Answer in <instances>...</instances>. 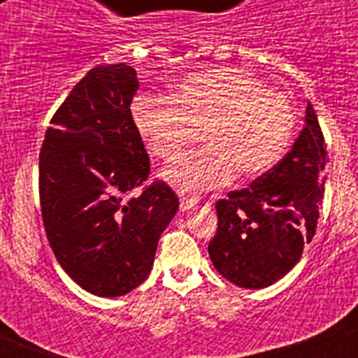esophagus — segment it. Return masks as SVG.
Masks as SVG:
<instances>
[{
	"mask_svg": "<svg viewBox=\"0 0 358 358\" xmlns=\"http://www.w3.org/2000/svg\"><path fill=\"white\" fill-rule=\"evenodd\" d=\"M197 204H199V199H195V197H188V195H182V197L179 199V206H181L182 211L192 210V208H195Z\"/></svg>",
	"mask_w": 358,
	"mask_h": 358,
	"instance_id": "esophagus-1",
	"label": "esophagus"
}]
</instances>
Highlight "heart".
Returning <instances> with one entry per match:
<instances>
[{
    "mask_svg": "<svg viewBox=\"0 0 358 358\" xmlns=\"http://www.w3.org/2000/svg\"><path fill=\"white\" fill-rule=\"evenodd\" d=\"M131 113L147 148L161 159L182 154L201 131L206 147L163 170L164 181L181 192L217 188L235 172L262 176L285 154L296 122L285 94L229 68L182 78L170 100L141 94Z\"/></svg>",
    "mask_w": 358,
    "mask_h": 358,
    "instance_id": "b5f03b06",
    "label": "heart"
}]
</instances>
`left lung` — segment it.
<instances>
[{
	"mask_svg": "<svg viewBox=\"0 0 358 358\" xmlns=\"http://www.w3.org/2000/svg\"><path fill=\"white\" fill-rule=\"evenodd\" d=\"M327 145L312 103L287 156L215 204L217 235L208 245L215 268L242 289H265L301 260L324 195Z\"/></svg>",
	"mask_w": 358,
	"mask_h": 358,
	"instance_id": "8db88e82",
	"label": "left lung"
}]
</instances>
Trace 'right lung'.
<instances>
[{
	"instance_id": "add662e5",
	"label": "right lung",
	"mask_w": 358,
	"mask_h": 358,
	"mask_svg": "<svg viewBox=\"0 0 358 358\" xmlns=\"http://www.w3.org/2000/svg\"><path fill=\"white\" fill-rule=\"evenodd\" d=\"M140 82L132 66H96L52 118L39 154L44 229L77 285L118 297L143 283L159 236L179 210L164 182L132 195L150 161L132 120Z\"/></svg>"
}]
</instances>
